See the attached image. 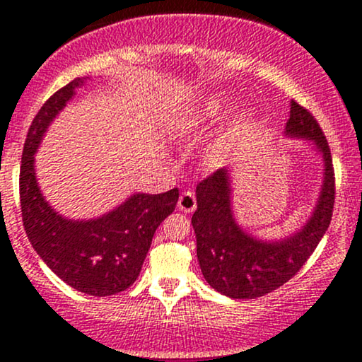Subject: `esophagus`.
Returning a JSON list of instances; mask_svg holds the SVG:
<instances>
[{
	"label": "esophagus",
	"instance_id": "obj_1",
	"mask_svg": "<svg viewBox=\"0 0 362 362\" xmlns=\"http://www.w3.org/2000/svg\"><path fill=\"white\" fill-rule=\"evenodd\" d=\"M195 207H197V201H195V195L192 192H184L178 197V209L182 213H194Z\"/></svg>",
	"mask_w": 362,
	"mask_h": 362
}]
</instances>
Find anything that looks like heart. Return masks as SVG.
Returning a JSON list of instances; mask_svg holds the SVG:
<instances>
[{"label": "heart", "mask_w": 362, "mask_h": 362, "mask_svg": "<svg viewBox=\"0 0 362 362\" xmlns=\"http://www.w3.org/2000/svg\"><path fill=\"white\" fill-rule=\"evenodd\" d=\"M231 100L224 93H213L206 97L199 105L190 109L185 115V129L187 131H204L221 120L230 114ZM253 126V114L248 109L240 110L238 114L231 117L230 122L224 126V129L218 134L209 149H207V158L209 161H223L228 158L240 143L245 139V136L250 132Z\"/></svg>", "instance_id": "b5f03b06"}]
</instances>
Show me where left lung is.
Masks as SVG:
<instances>
[{
    "mask_svg": "<svg viewBox=\"0 0 362 362\" xmlns=\"http://www.w3.org/2000/svg\"><path fill=\"white\" fill-rule=\"evenodd\" d=\"M284 134L313 144L323 160V184L315 209L296 233L262 240L236 223L231 204L230 170L219 168L195 189L197 209L192 226L204 279L218 293L235 300H253L272 293L300 272L325 235L335 202L334 165L328 143L313 115L291 102Z\"/></svg>",
    "mask_w": 362,
    "mask_h": 362,
    "instance_id": "8db88e82",
    "label": "left lung"
}]
</instances>
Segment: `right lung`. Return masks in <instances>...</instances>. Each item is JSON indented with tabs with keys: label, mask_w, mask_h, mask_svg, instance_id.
<instances>
[{
	"label": "right lung",
	"mask_w": 362,
	"mask_h": 362,
	"mask_svg": "<svg viewBox=\"0 0 362 362\" xmlns=\"http://www.w3.org/2000/svg\"><path fill=\"white\" fill-rule=\"evenodd\" d=\"M83 83L85 78H76L57 90L32 120L20 167V204L25 233L47 267L80 293L110 296L138 279L156 228L175 209L178 189L132 194L93 219H68L52 209L37 184L34 155L52 120Z\"/></svg>",
	"instance_id": "obj_1"
}]
</instances>
